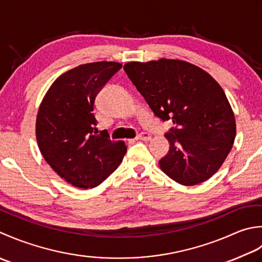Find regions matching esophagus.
Segmentation results:
<instances>
[{"label": "esophagus", "instance_id": "1", "mask_svg": "<svg viewBox=\"0 0 262 262\" xmlns=\"http://www.w3.org/2000/svg\"><path fill=\"white\" fill-rule=\"evenodd\" d=\"M137 140H142V141H149L151 139V136L149 135V133H147V132H143V133H141V135H139L137 138Z\"/></svg>", "mask_w": 262, "mask_h": 262}]
</instances>
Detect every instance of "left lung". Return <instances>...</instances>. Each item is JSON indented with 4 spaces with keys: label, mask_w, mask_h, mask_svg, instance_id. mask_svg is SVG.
I'll use <instances>...</instances> for the list:
<instances>
[{
    "label": "left lung",
    "mask_w": 262,
    "mask_h": 262,
    "mask_svg": "<svg viewBox=\"0 0 262 262\" xmlns=\"http://www.w3.org/2000/svg\"><path fill=\"white\" fill-rule=\"evenodd\" d=\"M124 71L154 114L175 124L165 135L169 150L159 161L161 169L186 186L210 179L236 136L235 117L220 83L181 60L129 62Z\"/></svg>",
    "instance_id": "left-lung-1"
}]
</instances>
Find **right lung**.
<instances>
[{"mask_svg":"<svg viewBox=\"0 0 262 262\" xmlns=\"http://www.w3.org/2000/svg\"><path fill=\"white\" fill-rule=\"evenodd\" d=\"M122 68L117 62L81 64L61 74L42 98L36 119V139L47 164L68 183L92 189L119 167L123 141L98 133L95 98Z\"/></svg>","mask_w":262,"mask_h":262,"instance_id":"1","label":"right lung"}]
</instances>
